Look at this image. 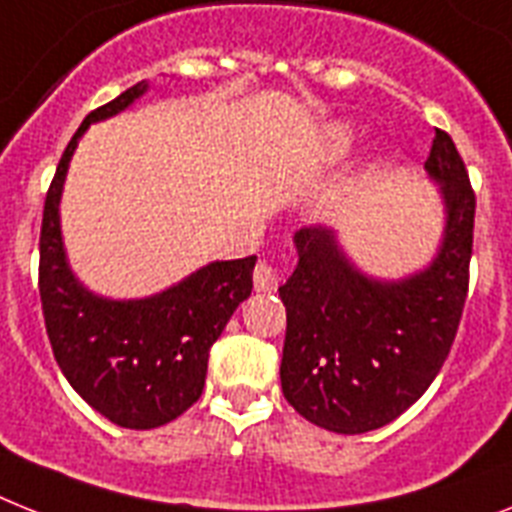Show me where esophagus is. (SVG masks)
Here are the masks:
<instances>
[{
	"instance_id": "1",
	"label": "esophagus",
	"mask_w": 512,
	"mask_h": 512,
	"mask_svg": "<svg viewBox=\"0 0 512 512\" xmlns=\"http://www.w3.org/2000/svg\"><path fill=\"white\" fill-rule=\"evenodd\" d=\"M253 285L259 293H274L277 285H280V274L274 269L272 264H266V261H259L256 269H253Z\"/></svg>"
}]
</instances>
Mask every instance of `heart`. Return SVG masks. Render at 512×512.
<instances>
[{
    "mask_svg": "<svg viewBox=\"0 0 512 512\" xmlns=\"http://www.w3.org/2000/svg\"><path fill=\"white\" fill-rule=\"evenodd\" d=\"M356 128L348 125V122H327L319 133H316L314 149H311V156H314L316 164H337L342 162L350 151L356 149ZM356 206V183H345L337 190H332L327 198L322 201V217L327 222H340L353 211Z\"/></svg>",
    "mask_w": 512,
    "mask_h": 512,
    "instance_id": "heart-1",
    "label": "heart"
}]
</instances>
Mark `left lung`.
<instances>
[{"label":"left lung","instance_id":"1","mask_svg":"<svg viewBox=\"0 0 512 512\" xmlns=\"http://www.w3.org/2000/svg\"><path fill=\"white\" fill-rule=\"evenodd\" d=\"M424 170L439 188L445 225L432 261L416 272L395 280L363 272L327 227L293 235L298 264L280 287L282 395L327 432L363 434L395 421L434 382L458 332L476 198L442 130Z\"/></svg>","mask_w":512,"mask_h":512}]
</instances>
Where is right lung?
Returning <instances> with one entry per match:
<instances>
[{
    "instance_id": "add662e5",
    "label": "right lung",
    "mask_w": 512,
    "mask_h": 512,
    "mask_svg": "<svg viewBox=\"0 0 512 512\" xmlns=\"http://www.w3.org/2000/svg\"><path fill=\"white\" fill-rule=\"evenodd\" d=\"M149 91L135 83L88 114L59 159L46 193L38 293L59 369L94 411L122 429L170 424L201 398L209 350L253 290L256 256L209 261L143 298H109L73 272L62 238V190L78 141L94 122L133 107Z\"/></svg>"
}]
</instances>
